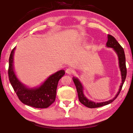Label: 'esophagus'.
I'll list each match as a JSON object with an SVG mask.
<instances>
[{
    "mask_svg": "<svg viewBox=\"0 0 133 133\" xmlns=\"http://www.w3.org/2000/svg\"><path fill=\"white\" fill-rule=\"evenodd\" d=\"M66 73L67 74H68V75H70V74L72 73V70H71V69L70 68H67L66 70Z\"/></svg>",
    "mask_w": 133,
    "mask_h": 133,
    "instance_id": "esophagus-1",
    "label": "esophagus"
}]
</instances>
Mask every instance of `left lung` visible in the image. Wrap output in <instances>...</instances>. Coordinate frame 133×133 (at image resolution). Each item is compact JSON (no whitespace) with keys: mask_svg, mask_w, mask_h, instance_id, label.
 <instances>
[{"mask_svg":"<svg viewBox=\"0 0 133 133\" xmlns=\"http://www.w3.org/2000/svg\"><path fill=\"white\" fill-rule=\"evenodd\" d=\"M107 42L106 43V46L107 48H112L113 50L115 51L117 56L118 57V66L120 68V70L121 72V83L119 87V90L116 94L114 98H111V100H109L106 102H99V103H96L93 102V101L89 100L87 98L86 96H85L84 94V88H83V85L82 83H81L80 80L78 79L77 77H73V80L75 84L76 85V89H77L78 100H79L80 102L82 103L83 105L86 106L89 108H96L104 106V105L109 104L111 103L113 101L117 98L118 96L119 93H120V91L121 89H122L123 85L124 83L125 82L126 75H127V69H126V66H125V57L124 49L120 46V44L118 43V42L116 40L115 38L111 35H107Z\"/></svg>","mask_w":133,"mask_h":133,"instance_id":"8db88e82","label":"left lung"}]
</instances>
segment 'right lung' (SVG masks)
I'll use <instances>...</instances> for the list:
<instances>
[{
  "label": "right lung",
  "instance_id": "add662e5",
  "mask_svg": "<svg viewBox=\"0 0 133 133\" xmlns=\"http://www.w3.org/2000/svg\"><path fill=\"white\" fill-rule=\"evenodd\" d=\"M16 47L11 51L9 60L8 75L11 85L19 100L27 105L44 109L55 101L58 81L64 75L65 71L60 70L52 74L39 86L29 87L21 82L16 75L14 68V54Z\"/></svg>",
  "mask_w": 133,
  "mask_h": 133
}]
</instances>
